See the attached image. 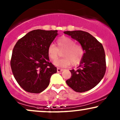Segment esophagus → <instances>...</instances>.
<instances>
[{
  "label": "esophagus",
  "mask_w": 120,
  "mask_h": 120,
  "mask_svg": "<svg viewBox=\"0 0 120 120\" xmlns=\"http://www.w3.org/2000/svg\"><path fill=\"white\" fill-rule=\"evenodd\" d=\"M63 69H60V68H57V72H61V71H63Z\"/></svg>",
  "instance_id": "1"
}]
</instances>
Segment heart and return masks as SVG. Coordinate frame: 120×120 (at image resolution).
Wrapping results in <instances>:
<instances>
[{"label": "heart", "instance_id": "1", "mask_svg": "<svg viewBox=\"0 0 120 120\" xmlns=\"http://www.w3.org/2000/svg\"><path fill=\"white\" fill-rule=\"evenodd\" d=\"M57 48L54 44H50L48 48V54L49 58L55 61L59 56V51L62 52L63 59L56 60L54 64L60 68L67 67L70 64L72 65H78L81 62L84 51L79 44H75L73 40L66 36H63L57 40Z\"/></svg>", "mask_w": 120, "mask_h": 120}]
</instances>
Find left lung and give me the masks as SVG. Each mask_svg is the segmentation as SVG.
Here are the masks:
<instances>
[{
	"mask_svg": "<svg viewBox=\"0 0 120 120\" xmlns=\"http://www.w3.org/2000/svg\"><path fill=\"white\" fill-rule=\"evenodd\" d=\"M79 42L84 53L76 70H71V77L66 80L68 85L76 92L87 91L95 87L106 72V57L102 44L92 35L81 30L64 31Z\"/></svg>",
	"mask_w": 120,
	"mask_h": 120,
	"instance_id": "8db88e82",
	"label": "left lung"
}]
</instances>
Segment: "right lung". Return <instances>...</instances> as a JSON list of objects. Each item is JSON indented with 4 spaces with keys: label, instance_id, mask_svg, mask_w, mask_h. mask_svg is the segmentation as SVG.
Returning <instances> with one entry per match:
<instances>
[{
    "label": "right lung",
    "instance_id": "add662e5",
    "mask_svg": "<svg viewBox=\"0 0 120 120\" xmlns=\"http://www.w3.org/2000/svg\"><path fill=\"white\" fill-rule=\"evenodd\" d=\"M57 30H34L19 39L14 47L10 61L13 75L24 90L38 94L49 86L56 68L49 61L48 46Z\"/></svg>",
    "mask_w": 120,
    "mask_h": 120
}]
</instances>
